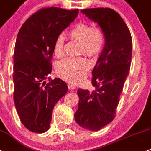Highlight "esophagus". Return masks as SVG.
Returning a JSON list of instances; mask_svg holds the SVG:
<instances>
[{"instance_id":"esophagus-1","label":"esophagus","mask_w":151,"mask_h":151,"mask_svg":"<svg viewBox=\"0 0 151 151\" xmlns=\"http://www.w3.org/2000/svg\"><path fill=\"white\" fill-rule=\"evenodd\" d=\"M76 87V85H75V84H68L69 90H73V89H75Z\"/></svg>"}]
</instances>
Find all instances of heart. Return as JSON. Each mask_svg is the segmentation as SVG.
<instances>
[{
  "mask_svg": "<svg viewBox=\"0 0 151 151\" xmlns=\"http://www.w3.org/2000/svg\"><path fill=\"white\" fill-rule=\"evenodd\" d=\"M73 39L80 42V53L89 57H95L101 52L104 44V35L99 27H90V24L79 22L72 27L68 33ZM53 52L55 56L64 54V38L57 37ZM90 67L88 61L84 58H67L60 61L57 66L58 75L63 79L76 83L84 77Z\"/></svg>",
  "mask_w": 151,
  "mask_h": 151,
  "instance_id": "1",
  "label": "heart"
}]
</instances>
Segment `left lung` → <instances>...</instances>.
<instances>
[{
    "label": "left lung",
    "mask_w": 151,
    "mask_h": 151,
    "mask_svg": "<svg viewBox=\"0 0 151 151\" xmlns=\"http://www.w3.org/2000/svg\"><path fill=\"white\" fill-rule=\"evenodd\" d=\"M97 23L104 35V46L92 75L95 91L78 89V108L74 114L81 127L97 131L113 121L132 57L130 30L120 15L110 8L81 10Z\"/></svg>",
    "instance_id": "1"
}]
</instances>
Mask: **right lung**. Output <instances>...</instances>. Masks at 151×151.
Instances as JSON below:
<instances>
[{"instance_id": "right-lung-1", "label": "right lung", "mask_w": 151, "mask_h": 151, "mask_svg": "<svg viewBox=\"0 0 151 151\" xmlns=\"http://www.w3.org/2000/svg\"><path fill=\"white\" fill-rule=\"evenodd\" d=\"M78 14V9H42L19 30L14 51V102L20 120L32 132L49 130L54 106L68 90L60 78H48V84L44 80L52 70L50 61L55 39Z\"/></svg>"}]
</instances>
